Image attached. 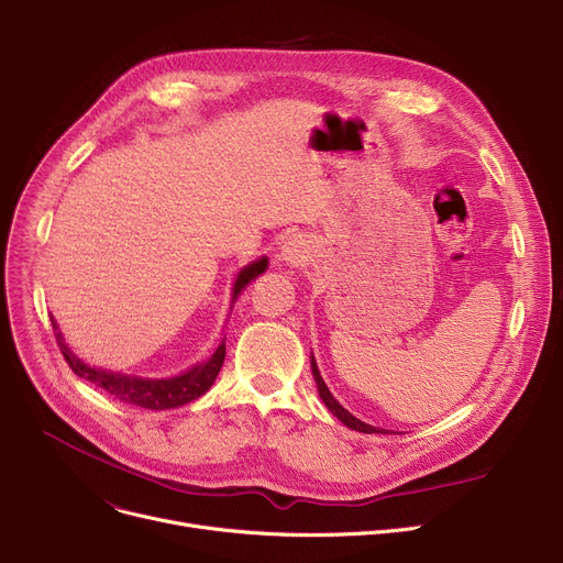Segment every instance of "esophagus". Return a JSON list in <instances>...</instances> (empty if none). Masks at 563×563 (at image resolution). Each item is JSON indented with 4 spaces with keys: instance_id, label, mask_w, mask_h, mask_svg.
<instances>
[{
    "instance_id": "1",
    "label": "esophagus",
    "mask_w": 563,
    "mask_h": 563,
    "mask_svg": "<svg viewBox=\"0 0 563 563\" xmlns=\"http://www.w3.org/2000/svg\"><path fill=\"white\" fill-rule=\"evenodd\" d=\"M310 257H312V246H310V240H306L303 235H291L280 246V260L289 267L306 265Z\"/></svg>"
}]
</instances>
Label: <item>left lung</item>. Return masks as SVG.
Listing matches in <instances>:
<instances>
[{"instance_id":"obj_1","label":"left lung","mask_w":563,"mask_h":563,"mask_svg":"<svg viewBox=\"0 0 563 563\" xmlns=\"http://www.w3.org/2000/svg\"><path fill=\"white\" fill-rule=\"evenodd\" d=\"M312 362V376H314V383H317V389H319V396H321V400L325 402V407L332 411V415L340 419L346 428H351V430H357V432H364V434H387V430H380V428H373V426H368V423H364V421H360V419H355L349 409H344L340 402L334 400V396L330 394V389L325 387V383H323V378H321V373H319V368H317V362H314V355L310 357Z\"/></svg>"}]
</instances>
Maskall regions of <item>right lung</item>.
Instances as JSON below:
<instances>
[{"label":"right lung","instance_id":"right-lung-1","mask_svg":"<svg viewBox=\"0 0 563 563\" xmlns=\"http://www.w3.org/2000/svg\"><path fill=\"white\" fill-rule=\"evenodd\" d=\"M269 265V260L262 255L260 260L251 262L246 265L233 285V303L235 298L240 296V291L255 280L260 274H265ZM52 325L56 332V342L60 346V353L65 357V362L69 364V368L77 373L79 378L90 380L95 387H101L103 391L112 394L115 398L129 402V405H137L144 409H172V407H180L185 402H192L195 398L203 396L214 378L219 376L223 357H227V336H223L221 344L217 346V351L201 364H195L192 368H187L174 378H140V376H126V373H118V371H106V368H97L86 364L84 360H79L74 355L67 344L63 342V334L58 330L56 319L52 317Z\"/></svg>","mask_w":563,"mask_h":563}]
</instances>
